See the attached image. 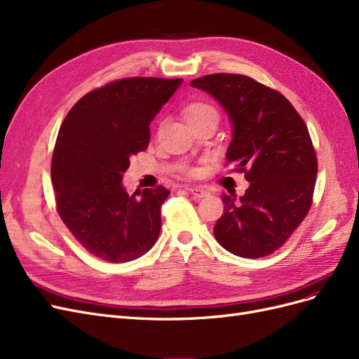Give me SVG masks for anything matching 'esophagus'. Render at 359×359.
<instances>
[{
    "label": "esophagus",
    "instance_id": "esophagus-1",
    "mask_svg": "<svg viewBox=\"0 0 359 359\" xmlns=\"http://www.w3.org/2000/svg\"><path fill=\"white\" fill-rule=\"evenodd\" d=\"M186 190H187L189 193H191L194 198H199V199H201V198H205V196H208V190L201 187V186H187Z\"/></svg>",
    "mask_w": 359,
    "mask_h": 359
}]
</instances>
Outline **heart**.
Segmentation results:
<instances>
[{"instance_id": "obj_1", "label": "heart", "mask_w": 359, "mask_h": 359, "mask_svg": "<svg viewBox=\"0 0 359 359\" xmlns=\"http://www.w3.org/2000/svg\"><path fill=\"white\" fill-rule=\"evenodd\" d=\"M208 115L217 116V112L212 106L206 103H193L187 107V112H186L187 121H191V119L202 118V116H208Z\"/></svg>"}]
</instances>
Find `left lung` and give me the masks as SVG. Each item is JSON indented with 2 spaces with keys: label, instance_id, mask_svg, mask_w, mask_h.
Instances as JSON below:
<instances>
[{
  "label": "left lung",
  "instance_id": "8db88e82",
  "mask_svg": "<svg viewBox=\"0 0 359 359\" xmlns=\"http://www.w3.org/2000/svg\"><path fill=\"white\" fill-rule=\"evenodd\" d=\"M190 85L223 107L232 128L226 158L250 182L238 201L223 193L215 240L240 257L273 253L311 206L318 160L309 128L285 95L248 76L217 73Z\"/></svg>",
  "mask_w": 359,
  "mask_h": 359
}]
</instances>
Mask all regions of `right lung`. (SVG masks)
Instances as JSON below:
<instances>
[{"label": "right lung", "instance_id": "right-lung-1", "mask_svg": "<svg viewBox=\"0 0 359 359\" xmlns=\"http://www.w3.org/2000/svg\"><path fill=\"white\" fill-rule=\"evenodd\" d=\"M182 79L128 78L83 95L64 119L52 156L57 208L90 253L128 262L157 241L160 208L169 190L128 194L123 175L130 157L148 148L149 123Z\"/></svg>", "mask_w": 359, "mask_h": 359}]
</instances>
